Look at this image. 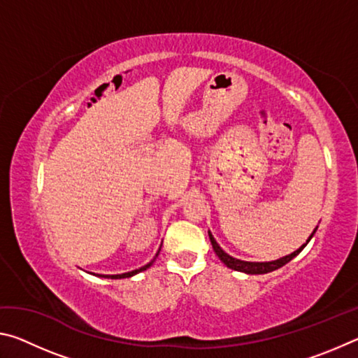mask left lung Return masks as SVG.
Here are the masks:
<instances>
[{
    "label": "left lung",
    "instance_id": "obj_1",
    "mask_svg": "<svg viewBox=\"0 0 358 358\" xmlns=\"http://www.w3.org/2000/svg\"><path fill=\"white\" fill-rule=\"evenodd\" d=\"M316 229H314V232H316ZM314 232L311 234V237L314 235ZM311 237L308 238V241L311 240ZM210 241H211V245H213V250L216 252V256L220 257L222 262L229 266V268L237 270V271H243V273H250V275H264V273H270V271L281 268L282 265H286L287 262H290V260H292L296 256V254H299L303 250V248L306 246V243H308V241H306L305 245L300 246L299 250L294 251L292 254H289V256H286V257H281V259H278V260H273V262H245V260L234 259V257H230L229 254L224 252L221 248H220V245L216 243V240L213 238V235H211V234H210Z\"/></svg>",
    "mask_w": 358,
    "mask_h": 358
}]
</instances>
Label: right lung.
Wrapping results in <instances>:
<instances>
[{
    "instance_id": "1",
    "label": "right lung",
    "mask_w": 358,
    "mask_h": 358,
    "mask_svg": "<svg viewBox=\"0 0 358 358\" xmlns=\"http://www.w3.org/2000/svg\"><path fill=\"white\" fill-rule=\"evenodd\" d=\"M150 265H151V264H147L145 266H142V268L134 270V271H128V273H121V275H99V276H102V278H110V280H121V278H129V276H134L136 273H141V271L147 270Z\"/></svg>"
}]
</instances>
